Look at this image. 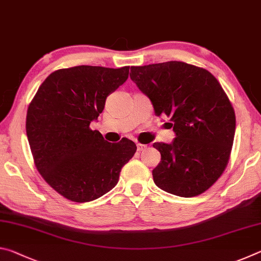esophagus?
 I'll return each instance as SVG.
<instances>
[{"mask_svg": "<svg viewBox=\"0 0 261 261\" xmlns=\"http://www.w3.org/2000/svg\"><path fill=\"white\" fill-rule=\"evenodd\" d=\"M147 148V145H144V144H137V151L141 152V151H145V149Z\"/></svg>", "mask_w": 261, "mask_h": 261, "instance_id": "obj_1", "label": "esophagus"}]
</instances>
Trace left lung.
<instances>
[{"instance_id": "8db88e82", "label": "left lung", "mask_w": 261, "mask_h": 261, "mask_svg": "<svg viewBox=\"0 0 261 261\" xmlns=\"http://www.w3.org/2000/svg\"><path fill=\"white\" fill-rule=\"evenodd\" d=\"M130 78L151 100L156 116L169 117L175 132L170 144H153L161 154L152 171L154 183L185 198L205 192L226 169L236 127L218 79L177 61L131 67Z\"/></svg>"}]
</instances>
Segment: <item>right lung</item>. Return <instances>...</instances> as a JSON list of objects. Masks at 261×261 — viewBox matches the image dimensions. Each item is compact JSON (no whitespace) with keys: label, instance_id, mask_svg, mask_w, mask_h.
I'll return each mask as SVG.
<instances>
[{"label":"right lung","instance_id":"add662e5","mask_svg":"<svg viewBox=\"0 0 261 261\" xmlns=\"http://www.w3.org/2000/svg\"><path fill=\"white\" fill-rule=\"evenodd\" d=\"M129 67L92 65L61 69L43 82L26 115V135L37 169L64 198L92 201L109 192L122 167L135 155L134 141L108 143L92 121L106 99L124 84Z\"/></svg>","mask_w":261,"mask_h":261}]
</instances>
